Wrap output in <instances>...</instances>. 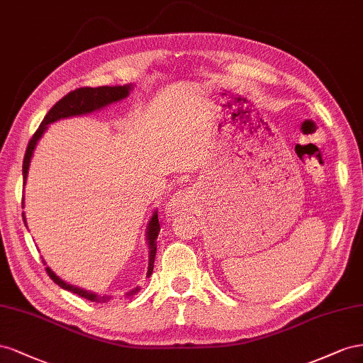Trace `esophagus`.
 <instances>
[{"mask_svg":"<svg viewBox=\"0 0 363 363\" xmlns=\"http://www.w3.org/2000/svg\"><path fill=\"white\" fill-rule=\"evenodd\" d=\"M191 198H193V191H190V190L176 191L173 198L167 203V211L170 214H179V211L187 210Z\"/></svg>","mask_w":363,"mask_h":363,"instance_id":"esophagus-1","label":"esophagus"}]
</instances>
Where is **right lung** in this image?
I'll return each instance as SVG.
<instances>
[{"label": "right lung", "instance_id": "obj_1", "mask_svg": "<svg viewBox=\"0 0 363 363\" xmlns=\"http://www.w3.org/2000/svg\"><path fill=\"white\" fill-rule=\"evenodd\" d=\"M132 89V85H124V86H99V88H79L68 92L65 97H62L56 105L51 108L47 116L44 117L40 126L38 128V130L33 133L32 140L28 141V146L26 150V157H24V162H23V176H24V184L27 181V173H28V167H30V160L33 157V150L38 144V140L43 137V133L45 132L47 126L51 123H55L60 118H68V117H74V116H84V113H89L92 111H97L105 108L111 103H116L118 100L126 99L129 96V92ZM24 205V202H23ZM24 217V223H26V216L23 213ZM160 220H158V211H155L152 219L149 222L147 226V242H149V269H147V278L152 275L153 271V262H155V255H157V239L160 234ZM45 271L48 274V277L53 279V281L60 286L62 289H65L68 292L76 294L82 298L88 299V301L92 303H106L112 296L108 295H97L85 291V289H80L76 286H71L68 283H65L64 279H60L51 269L47 266ZM140 291V287H135L133 291H130L129 294H126L128 296L135 295Z\"/></svg>", "mask_w": 363, "mask_h": 363}]
</instances>
